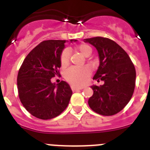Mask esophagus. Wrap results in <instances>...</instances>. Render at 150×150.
Segmentation results:
<instances>
[{"instance_id":"esophagus-1","label":"esophagus","mask_w":150,"mask_h":150,"mask_svg":"<svg viewBox=\"0 0 150 150\" xmlns=\"http://www.w3.org/2000/svg\"><path fill=\"white\" fill-rule=\"evenodd\" d=\"M71 89H72L73 92H78V91H79L81 89H79V88H76V87L71 86Z\"/></svg>"}]
</instances>
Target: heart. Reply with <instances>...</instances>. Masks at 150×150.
I'll list each match as a JSON object with an SVG mask.
<instances>
[{"mask_svg":"<svg viewBox=\"0 0 150 150\" xmlns=\"http://www.w3.org/2000/svg\"><path fill=\"white\" fill-rule=\"evenodd\" d=\"M76 50L82 54L83 56L89 57L92 53V48L86 44H81L76 47ZM61 64L62 67L68 65L70 61V52L68 49L62 51L60 57ZM65 79L73 86L82 87L88 84L91 77V71L86 68H68L64 73Z\"/></svg>","mask_w":150,"mask_h":150,"instance_id":"b5f03b06","label":"heart"}]
</instances>
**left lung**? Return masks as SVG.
Returning a JSON list of instances; mask_svg holds the SVG:
<instances>
[{"instance_id": "8db88e82", "label": "left lung", "mask_w": 150, "mask_h": 150, "mask_svg": "<svg viewBox=\"0 0 150 150\" xmlns=\"http://www.w3.org/2000/svg\"><path fill=\"white\" fill-rule=\"evenodd\" d=\"M98 51L100 65L93 79L103 81V85L92 86L93 94L88 103L93 111L103 116L120 112L134 93L135 86V66L122 47L112 40L104 37L85 39Z\"/></svg>"}]
</instances>
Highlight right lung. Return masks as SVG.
I'll list each match as a JSON object with an SVG mask.
<instances>
[{"instance_id": "right-lung-1", "label": "right lung", "mask_w": 150, "mask_h": 150, "mask_svg": "<svg viewBox=\"0 0 150 150\" xmlns=\"http://www.w3.org/2000/svg\"><path fill=\"white\" fill-rule=\"evenodd\" d=\"M76 40H71L75 42ZM66 40H45L33 49L25 58L17 78L20 101L37 118L48 120L58 116L68 107L72 91L64 81L52 83L60 75L61 54Z\"/></svg>"}]
</instances>
